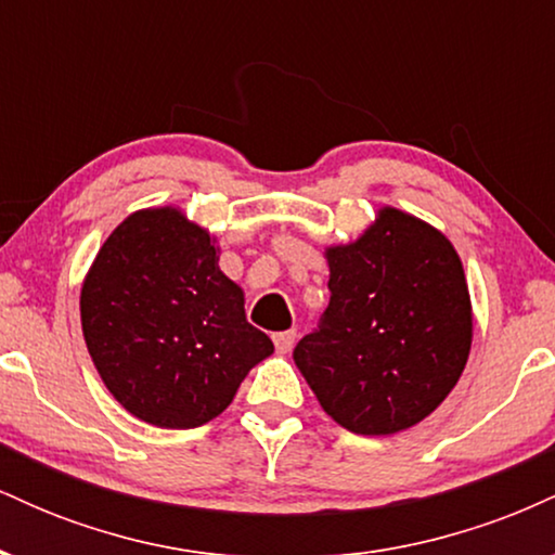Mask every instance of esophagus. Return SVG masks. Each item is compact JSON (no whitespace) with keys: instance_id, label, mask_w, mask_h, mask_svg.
Segmentation results:
<instances>
[{"instance_id":"34e87169","label":"esophagus","mask_w":555,"mask_h":555,"mask_svg":"<svg viewBox=\"0 0 555 555\" xmlns=\"http://www.w3.org/2000/svg\"><path fill=\"white\" fill-rule=\"evenodd\" d=\"M295 339H297L295 331H282V334L273 336V344H276L279 352L286 354V352H292V347H295Z\"/></svg>"}]
</instances>
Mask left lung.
<instances>
[{"label": "left lung", "instance_id": "left-lung-1", "mask_svg": "<svg viewBox=\"0 0 555 555\" xmlns=\"http://www.w3.org/2000/svg\"><path fill=\"white\" fill-rule=\"evenodd\" d=\"M331 299L295 365L331 420L358 436L417 425L449 397L473 347V302L454 245L393 206L326 247Z\"/></svg>", "mask_w": 555, "mask_h": 555}]
</instances>
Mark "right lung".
<instances>
[{
    "label": "right lung",
    "mask_w": 555,
    "mask_h": 555,
    "mask_svg": "<svg viewBox=\"0 0 555 555\" xmlns=\"http://www.w3.org/2000/svg\"><path fill=\"white\" fill-rule=\"evenodd\" d=\"M80 323L112 397L156 428L219 417L273 352L214 234L175 206L140 208L106 237L82 279Z\"/></svg>",
    "instance_id": "add662e5"
}]
</instances>
